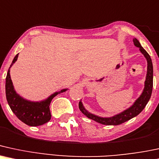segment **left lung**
<instances>
[{
    "instance_id": "8db88e82",
    "label": "left lung",
    "mask_w": 159,
    "mask_h": 159,
    "mask_svg": "<svg viewBox=\"0 0 159 159\" xmlns=\"http://www.w3.org/2000/svg\"><path fill=\"white\" fill-rule=\"evenodd\" d=\"M134 44L136 47L140 48V50L142 53L144 57H146L147 60V74L146 81H145V87L143 89V91L141 97L136 100L134 105L128 109L124 112L119 114V115H115V116L111 117H108V118H103V117H100L96 116V115H92V114L89 113L84 109L83 104L81 102H79V108L80 111L83 114L85 115L87 117L97 121L98 123H100L101 124L104 125H120L123 123H125L132 117L137 116L142 111V110L144 109V107L150 100L151 94H152V86H153V68H152V63L151 58L148 53L141 47V44L139 42V40L135 39L133 40Z\"/></svg>"
}]
</instances>
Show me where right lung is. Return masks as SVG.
<instances>
[{
	"mask_svg": "<svg viewBox=\"0 0 159 159\" xmlns=\"http://www.w3.org/2000/svg\"><path fill=\"white\" fill-rule=\"evenodd\" d=\"M18 57V53L15 57L11 65L17 60ZM10 67L6 78V97L11 110L20 120L28 126H38L48 122L51 118L50 111V102L54 97L60 93L65 92L67 89H63L59 92L54 93L44 101L36 102L27 101L17 94L14 90L9 74Z\"/></svg>",
	"mask_w": 159,
	"mask_h": 159,
	"instance_id": "1",
	"label": "right lung"
}]
</instances>
